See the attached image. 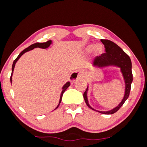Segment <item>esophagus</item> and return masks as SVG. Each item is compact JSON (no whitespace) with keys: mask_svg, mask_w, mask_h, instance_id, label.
<instances>
[{"mask_svg":"<svg viewBox=\"0 0 147 147\" xmlns=\"http://www.w3.org/2000/svg\"><path fill=\"white\" fill-rule=\"evenodd\" d=\"M84 77V74L82 71H74L71 74L69 80L71 82H74L77 80L82 78Z\"/></svg>","mask_w":147,"mask_h":147,"instance_id":"34e87169","label":"esophagus"}]
</instances>
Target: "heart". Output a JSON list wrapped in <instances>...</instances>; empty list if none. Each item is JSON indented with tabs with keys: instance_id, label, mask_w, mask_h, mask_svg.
Returning a JSON list of instances; mask_svg holds the SVG:
<instances>
[{
	"instance_id": "1",
	"label": "heart",
	"mask_w": 147,
	"mask_h": 147,
	"mask_svg": "<svg viewBox=\"0 0 147 147\" xmlns=\"http://www.w3.org/2000/svg\"><path fill=\"white\" fill-rule=\"evenodd\" d=\"M92 50L93 51V54H94L95 55H99L102 54L103 52H104V46H103L102 44H100V43L96 44L95 45H88L85 47V52L86 53H88L91 52Z\"/></svg>"
}]
</instances>
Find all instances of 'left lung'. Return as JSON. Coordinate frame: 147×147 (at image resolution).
Here are the masks:
<instances>
[{
	"label": "left lung",
	"mask_w": 147,
	"mask_h": 147,
	"mask_svg": "<svg viewBox=\"0 0 147 147\" xmlns=\"http://www.w3.org/2000/svg\"><path fill=\"white\" fill-rule=\"evenodd\" d=\"M101 42L105 46L106 52L95 57L93 61V67L104 68L109 66H115L119 67L122 75L123 76L124 83H125V91H124V97L117 107L107 111L95 110L90 106L88 103V97H87L88 86H87L86 91L83 93V97L86 105L92 110L104 114H112L116 112L121 108L129 95L131 85L133 82V74L131 71L132 64L128 55L126 54L123 50L115 43L109 40L103 39L101 40Z\"/></svg>",
	"instance_id": "obj_1"
}]
</instances>
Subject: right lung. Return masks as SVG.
<instances>
[{
  "label": "right lung",
  "instance_id": "right-lung-1",
  "mask_svg": "<svg viewBox=\"0 0 147 147\" xmlns=\"http://www.w3.org/2000/svg\"><path fill=\"white\" fill-rule=\"evenodd\" d=\"M52 44V40H49V41H47V42H44V43H34V44H32L30 46H29L28 47L25 49L24 50H23V51H22L20 54H19V55L17 57V58L15 59V60L13 62V64H12V73H11V78H10V80H11V83H12V74H13V71H14V67H15V64L16 63L17 61L19 60V59H20L21 55H23L24 53L26 52H28V51H32V50L34 49L35 48H41V49H47ZM70 82H67L65 84V85L62 86V92L61 93V96H60V100H59V104L56 107V108L55 109H57L59 106V104H60V103L61 102V100H62V95H63V93H64V92L66 90V89L68 88L69 86H70ZM54 109V110H55Z\"/></svg>",
  "mask_w": 147,
  "mask_h": 147
}]
</instances>
